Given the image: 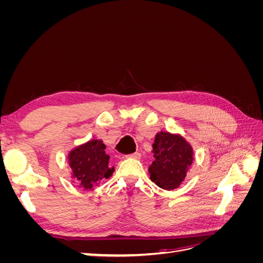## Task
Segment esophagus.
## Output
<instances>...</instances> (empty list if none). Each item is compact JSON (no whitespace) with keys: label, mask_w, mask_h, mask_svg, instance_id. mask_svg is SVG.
Instances as JSON below:
<instances>
[{"label":"esophagus","mask_w":263,"mask_h":263,"mask_svg":"<svg viewBox=\"0 0 263 263\" xmlns=\"http://www.w3.org/2000/svg\"><path fill=\"white\" fill-rule=\"evenodd\" d=\"M128 157H129V158H135V159H139V158L141 157V154L138 153V151H137V153H134V154H132V155H128Z\"/></svg>","instance_id":"esophagus-1"}]
</instances>
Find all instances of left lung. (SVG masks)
Masks as SVG:
<instances>
[{
    "instance_id": "8db88e82",
    "label": "left lung",
    "mask_w": 263,
    "mask_h": 263,
    "mask_svg": "<svg viewBox=\"0 0 263 263\" xmlns=\"http://www.w3.org/2000/svg\"><path fill=\"white\" fill-rule=\"evenodd\" d=\"M155 161L149 166L150 179L164 190L177 189L193 162V150L179 135L160 132L153 145Z\"/></svg>"
}]
</instances>
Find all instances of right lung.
Instances as JSON below:
<instances>
[{"label":"right lung","instance_id":"obj_1","mask_svg":"<svg viewBox=\"0 0 263 263\" xmlns=\"http://www.w3.org/2000/svg\"><path fill=\"white\" fill-rule=\"evenodd\" d=\"M106 146L102 140L93 139L73 149L69 154V165L72 177L84 190H91L100 184L103 179H108L114 171L109 168V156L105 154Z\"/></svg>","mask_w":263,"mask_h":263}]
</instances>
